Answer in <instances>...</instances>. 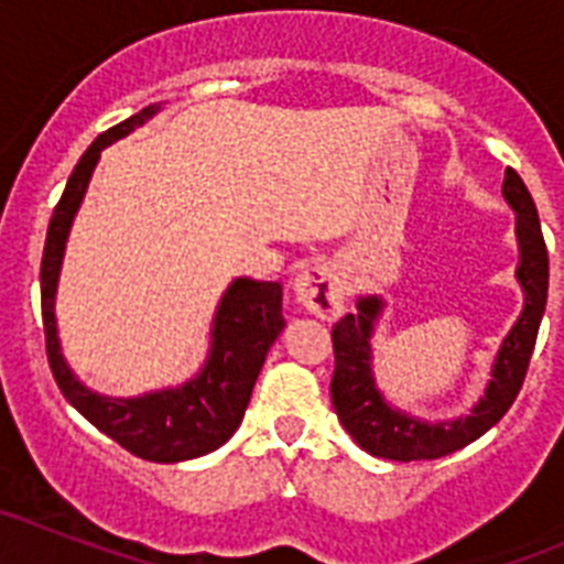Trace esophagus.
<instances>
[{"label":"esophagus","mask_w":564,"mask_h":564,"mask_svg":"<svg viewBox=\"0 0 564 564\" xmlns=\"http://www.w3.org/2000/svg\"><path fill=\"white\" fill-rule=\"evenodd\" d=\"M293 291H296L299 302L305 305V311H311L313 316L333 322L341 313V279L327 262H311V265L302 268L299 276L293 279Z\"/></svg>","instance_id":"obj_1"}]
</instances>
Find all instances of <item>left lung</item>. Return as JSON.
Listing matches in <instances>:
<instances>
[{"mask_svg":"<svg viewBox=\"0 0 564 564\" xmlns=\"http://www.w3.org/2000/svg\"><path fill=\"white\" fill-rule=\"evenodd\" d=\"M502 194L517 212V239H520V279L525 291V311L514 330L502 341L495 364V381L488 383L486 398L468 417L455 423H417L383 403L370 372V333L372 318L381 305L378 299H361L356 313H347L333 325V367L330 398L341 426L364 452L387 460H437L443 455L463 449L480 435H486L520 395L525 381L528 361L534 352L542 313L547 302V248L540 228L534 197L525 188L514 169H506Z\"/></svg>","mask_w":564,"mask_h":564,"instance_id":"left-lung-1","label":"left lung"}]
</instances>
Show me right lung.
<instances>
[{"instance_id":"right-lung-1","label":"right lung","mask_w":564,"mask_h":564,"mask_svg":"<svg viewBox=\"0 0 564 564\" xmlns=\"http://www.w3.org/2000/svg\"><path fill=\"white\" fill-rule=\"evenodd\" d=\"M154 109L158 107L152 104L118 127L98 134L69 174L62 200L50 217L47 242H44L42 253V322L50 370H53L62 395L96 430L112 437L134 457L152 463H177L220 449L223 443L237 432L248 401H251L259 370L265 364L271 344L285 327V318H282V285L279 282L237 279L223 296L220 311L214 318V347L206 370L183 390L154 392V395L132 398V401H109V398H98L84 390L67 370L62 350H58L56 318H53V296H56L64 239H67L73 214L84 197L89 174L101 158V149L115 138L132 132L138 123L154 115Z\"/></svg>"}]
</instances>
